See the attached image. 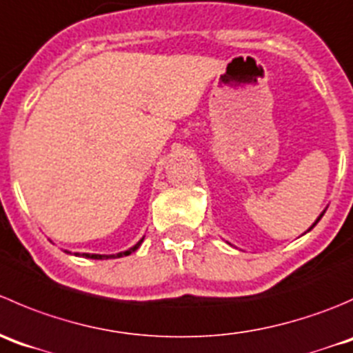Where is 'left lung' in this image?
<instances>
[{
  "instance_id": "8db88e82",
  "label": "left lung",
  "mask_w": 353,
  "mask_h": 353,
  "mask_svg": "<svg viewBox=\"0 0 353 353\" xmlns=\"http://www.w3.org/2000/svg\"><path fill=\"white\" fill-rule=\"evenodd\" d=\"M323 214H324V211H323V212H321V214H319V218H317V219H316V221H314V225H312V226H310V228H309V230H307V232H310V230H312V228H314V226H316V225H317V221H319V219H321V218H323Z\"/></svg>"
}]
</instances>
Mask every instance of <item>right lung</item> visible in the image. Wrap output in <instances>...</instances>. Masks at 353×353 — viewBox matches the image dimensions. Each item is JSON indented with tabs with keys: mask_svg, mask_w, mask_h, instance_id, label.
Returning a JSON list of instances; mask_svg holds the SVG:
<instances>
[{
	"mask_svg": "<svg viewBox=\"0 0 353 353\" xmlns=\"http://www.w3.org/2000/svg\"><path fill=\"white\" fill-rule=\"evenodd\" d=\"M144 242V239L139 240L137 243H135L134 247H130L128 250H123V252H118V254H111V256H103V254H79L77 252L75 256H82V257H87V259H117V257H123V256H130L132 252H135V250L141 247V243ZM65 252H68V250H65Z\"/></svg>",
	"mask_w": 353,
	"mask_h": 353,
	"instance_id": "obj_1",
	"label": "right lung"
}]
</instances>
